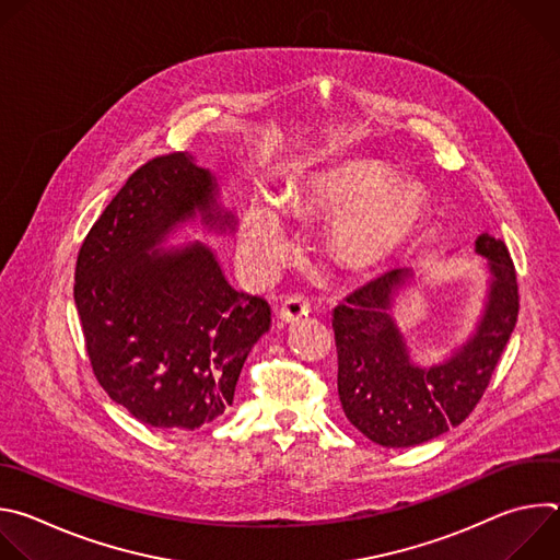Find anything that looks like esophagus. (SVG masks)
<instances>
[{"instance_id":"34e87169","label":"esophagus","mask_w":560,"mask_h":560,"mask_svg":"<svg viewBox=\"0 0 560 560\" xmlns=\"http://www.w3.org/2000/svg\"><path fill=\"white\" fill-rule=\"evenodd\" d=\"M310 314V301L301 294L288 296L281 305H279V318L283 324H296L301 322L303 316Z\"/></svg>"}]
</instances>
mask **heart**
Here are the masks:
<instances>
[{"label":"heart","mask_w":560,"mask_h":560,"mask_svg":"<svg viewBox=\"0 0 560 560\" xmlns=\"http://www.w3.org/2000/svg\"><path fill=\"white\" fill-rule=\"evenodd\" d=\"M398 171L376 162H348L318 171L290 190L296 212H342L335 225L337 253L357 268L378 266L401 253L423 230L430 197L419 184H401ZM246 250L259 266L290 250V219L283 201L257 195L244 217Z\"/></svg>","instance_id":"obj_1"}]
</instances>
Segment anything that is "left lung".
I'll return each mask as SVG.
<instances>
[{
    "instance_id": "left-lung-1",
    "label": "left lung",
    "mask_w": 560,
    "mask_h": 560,
    "mask_svg": "<svg viewBox=\"0 0 560 560\" xmlns=\"http://www.w3.org/2000/svg\"><path fill=\"white\" fill-rule=\"evenodd\" d=\"M486 259L483 299L467 335L439 361L417 359L398 326V296L423 281L421 270L396 268L335 307L339 398L348 421L383 447H415L456 428L483 396L516 326L518 285L501 238L476 236Z\"/></svg>"
}]
</instances>
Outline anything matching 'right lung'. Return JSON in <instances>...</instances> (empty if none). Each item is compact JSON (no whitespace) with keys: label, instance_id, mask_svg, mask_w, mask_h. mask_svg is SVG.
<instances>
[{"label":"right lung","instance_id":"obj_1","mask_svg":"<svg viewBox=\"0 0 560 560\" xmlns=\"http://www.w3.org/2000/svg\"><path fill=\"white\" fill-rule=\"evenodd\" d=\"M236 212L188 152L152 159L106 206L77 257L74 305L100 385L137 421L197 430L221 417L270 305L238 292L188 230L234 236Z\"/></svg>","mask_w":560,"mask_h":560}]
</instances>
